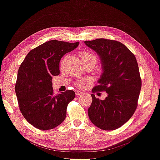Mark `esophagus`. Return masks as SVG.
Returning <instances> with one entry per match:
<instances>
[{
	"mask_svg": "<svg viewBox=\"0 0 160 160\" xmlns=\"http://www.w3.org/2000/svg\"><path fill=\"white\" fill-rule=\"evenodd\" d=\"M75 94L76 95H80L82 94V92L79 91V90H75Z\"/></svg>",
	"mask_w": 160,
	"mask_h": 160,
	"instance_id": "obj_1",
	"label": "esophagus"
}]
</instances>
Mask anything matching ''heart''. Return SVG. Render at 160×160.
Masks as SVG:
<instances>
[{
  "instance_id": "b5f03b06",
  "label": "heart",
  "mask_w": 160,
  "mask_h": 160,
  "mask_svg": "<svg viewBox=\"0 0 160 160\" xmlns=\"http://www.w3.org/2000/svg\"><path fill=\"white\" fill-rule=\"evenodd\" d=\"M81 58H82V61L92 59V60L94 61L95 64L96 63V61H97L96 56H95L94 54H92L91 52H82V53H81ZM87 82L88 81L86 80H80V81H78L77 82V85L78 87L83 88L85 86V85H86Z\"/></svg>"
}]
</instances>
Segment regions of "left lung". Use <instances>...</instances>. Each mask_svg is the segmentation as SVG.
Returning <instances> with one entry per match:
<instances>
[{
    "label": "left lung",
    "mask_w": 160,
    "mask_h": 160,
    "mask_svg": "<svg viewBox=\"0 0 160 160\" xmlns=\"http://www.w3.org/2000/svg\"><path fill=\"white\" fill-rule=\"evenodd\" d=\"M84 42L98 54L102 64L103 72L92 91L108 94L104 100L91 94L88 116L101 129H117L129 120L137 107L142 80L137 59L124 44L115 40L98 39Z\"/></svg>",
    "instance_id": "1"
}]
</instances>
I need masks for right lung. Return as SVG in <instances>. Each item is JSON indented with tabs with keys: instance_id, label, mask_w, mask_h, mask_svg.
Here are the masks:
<instances>
[{
	"instance_id": "1",
	"label": "right lung",
	"mask_w": 160,
	"mask_h": 160,
	"mask_svg": "<svg viewBox=\"0 0 160 160\" xmlns=\"http://www.w3.org/2000/svg\"><path fill=\"white\" fill-rule=\"evenodd\" d=\"M78 44L48 41L31 50L19 67L15 85L19 109L37 128L52 129L66 118L67 107L75 98V92L68 90L54 95L52 80L59 74L62 57Z\"/></svg>"
}]
</instances>
